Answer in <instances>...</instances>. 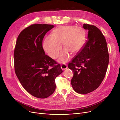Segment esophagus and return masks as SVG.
Here are the masks:
<instances>
[{"label": "esophagus", "mask_w": 120, "mask_h": 120, "mask_svg": "<svg viewBox=\"0 0 120 120\" xmlns=\"http://www.w3.org/2000/svg\"><path fill=\"white\" fill-rule=\"evenodd\" d=\"M60 67H61V69H62V70H66V69H67L68 68V66H67L66 64H61Z\"/></svg>", "instance_id": "obj_1"}]
</instances>
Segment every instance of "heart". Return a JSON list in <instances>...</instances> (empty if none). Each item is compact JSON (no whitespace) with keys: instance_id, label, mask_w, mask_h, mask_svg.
<instances>
[{"instance_id":"1","label":"heart","mask_w":120,"mask_h":120,"mask_svg":"<svg viewBox=\"0 0 120 120\" xmlns=\"http://www.w3.org/2000/svg\"><path fill=\"white\" fill-rule=\"evenodd\" d=\"M86 40L85 30L80 27L72 25L58 26L51 32L50 37L46 38L42 43L45 52L53 59L59 56L58 61L66 63L71 57V53H78L84 45ZM62 45L61 46V45Z\"/></svg>"}]
</instances>
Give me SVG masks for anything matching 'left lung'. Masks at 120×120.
I'll return each instance as SVG.
<instances>
[{
    "label": "left lung",
    "instance_id": "1",
    "mask_svg": "<svg viewBox=\"0 0 120 120\" xmlns=\"http://www.w3.org/2000/svg\"><path fill=\"white\" fill-rule=\"evenodd\" d=\"M88 30V41L68 68L74 72L71 80L75 92L86 94L96 90L106 75L109 62L107 42L101 30L96 26L83 24Z\"/></svg>",
    "mask_w": 120,
    "mask_h": 120
}]
</instances>
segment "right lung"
<instances>
[{
    "label": "right lung",
    "instance_id": "add662e5",
    "mask_svg": "<svg viewBox=\"0 0 120 120\" xmlns=\"http://www.w3.org/2000/svg\"><path fill=\"white\" fill-rule=\"evenodd\" d=\"M53 25L34 24L21 31L14 52V68L21 85L30 95L40 99L56 90L55 79L63 72L60 65L46 55L42 48L45 34Z\"/></svg>",
    "mask_w": 120,
    "mask_h": 120
}]
</instances>
